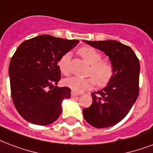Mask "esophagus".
<instances>
[{
  "instance_id": "esophagus-1",
  "label": "esophagus",
  "mask_w": 153,
  "mask_h": 153,
  "mask_svg": "<svg viewBox=\"0 0 153 153\" xmlns=\"http://www.w3.org/2000/svg\"><path fill=\"white\" fill-rule=\"evenodd\" d=\"M78 96H79V94L76 93V92H74V91H72V92H71V97H78Z\"/></svg>"
}]
</instances>
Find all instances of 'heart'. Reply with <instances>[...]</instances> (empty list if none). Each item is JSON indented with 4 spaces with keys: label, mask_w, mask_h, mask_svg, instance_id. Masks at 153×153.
Returning <instances> with one entry per match:
<instances>
[{
    "label": "heart",
    "mask_w": 153,
    "mask_h": 153,
    "mask_svg": "<svg viewBox=\"0 0 153 153\" xmlns=\"http://www.w3.org/2000/svg\"><path fill=\"white\" fill-rule=\"evenodd\" d=\"M79 53L86 62L91 65L88 70L89 78L81 79L78 77H71L65 79L64 83L66 87L76 93H82L93 88L96 82L100 87H105L111 81L114 77V70L112 63L101 61L102 56L99 52L91 47H82L79 49ZM71 53H66L60 58L58 67L62 74L67 75L70 73V61Z\"/></svg>",
    "instance_id": "heart-1"
}]
</instances>
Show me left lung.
I'll return each mask as SVG.
<instances>
[{
    "mask_svg": "<svg viewBox=\"0 0 153 153\" xmlns=\"http://www.w3.org/2000/svg\"><path fill=\"white\" fill-rule=\"evenodd\" d=\"M83 42L105 53L114 66L111 81L97 91V96L91 94L92 104L82 109L83 117L90 125L97 128H107L121 122L136 101L140 61L131 48L116 40Z\"/></svg>",
    "mask_w": 153,
    "mask_h": 153,
    "instance_id": "left-lung-1",
    "label": "left lung"
}]
</instances>
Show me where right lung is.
Instances as JSON below:
<instances>
[{"label":"right lung","mask_w":153,"mask_h":153,"mask_svg":"<svg viewBox=\"0 0 153 153\" xmlns=\"http://www.w3.org/2000/svg\"><path fill=\"white\" fill-rule=\"evenodd\" d=\"M79 43L42 35L25 40L11 58L9 67L13 102L29 123L46 126L62 113V103L71 97L67 87L58 88L60 58Z\"/></svg>","instance_id":"1"}]
</instances>
